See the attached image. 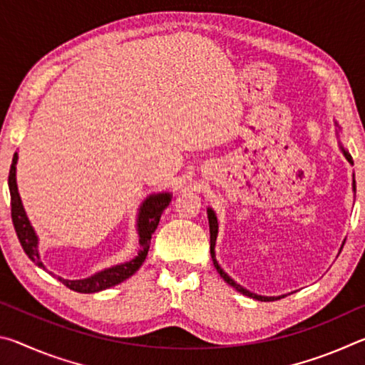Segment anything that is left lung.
<instances>
[{
    "instance_id": "1",
    "label": "left lung",
    "mask_w": 365,
    "mask_h": 365,
    "mask_svg": "<svg viewBox=\"0 0 365 365\" xmlns=\"http://www.w3.org/2000/svg\"><path fill=\"white\" fill-rule=\"evenodd\" d=\"M335 125L338 127L336 137L339 138V133H338V132H339V125H338V122H335ZM338 146H339V150H341V153H343V156L346 158V160H348L349 164H353V158H351L349 151L346 150V148L341 145V141H338ZM353 191L356 193V182H354V178H353ZM207 219H209V233H211V256H212V262H214V267L217 269V272L220 274L222 279H224V280L228 283V285L237 289V292H240V293L245 294V296H250V298H252V299H257V301H275V299L285 298L287 294H280V296H262V294L252 293V292H250V289L243 288L242 285H240V283L235 282V280L232 279V277L228 275L227 272L220 267L219 262H217V259H215V240H217V233H219V222H217V215H215V212L212 211L211 207H207ZM343 245H344V243H343ZM343 245H341V248H339V250H343Z\"/></svg>"
}]
</instances>
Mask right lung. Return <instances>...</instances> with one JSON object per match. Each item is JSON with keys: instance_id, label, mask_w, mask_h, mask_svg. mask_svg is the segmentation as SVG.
Segmentation results:
<instances>
[{"instance_id": "1", "label": "right lung", "mask_w": 365, "mask_h": 365, "mask_svg": "<svg viewBox=\"0 0 365 365\" xmlns=\"http://www.w3.org/2000/svg\"><path fill=\"white\" fill-rule=\"evenodd\" d=\"M17 159H19V156H17V153H14V158H12V164L9 169V178H8L9 193H11L12 224H14L17 238H19L26 255L32 259L38 267L46 270L45 264L41 262V257H40L38 235H36L35 228L32 227V224H30L26 209H24V205H22L19 190H17V178H16ZM170 200H172V195L168 193V191H163V193L150 195L143 202H141V206L138 209V215H137V233H138L140 250H138V255L133 259H130V261L110 265V267L96 272V274L86 277V279L67 280V279H63V277H58V279L63 282L67 288H71L77 293H98V292H103V289L119 285V283H122L123 280H127L128 277H132L135 272L141 267V264L145 262V259L148 256V250H150V245H151V235L158 228L160 214H163L164 209L169 206Z\"/></svg>"}]
</instances>
